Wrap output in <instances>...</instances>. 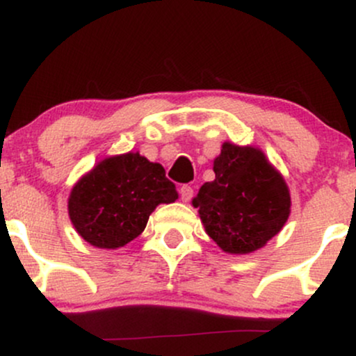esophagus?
<instances>
[{"mask_svg": "<svg viewBox=\"0 0 356 356\" xmlns=\"http://www.w3.org/2000/svg\"><path fill=\"white\" fill-rule=\"evenodd\" d=\"M192 195H194V189L189 186V184H186V186L181 187V199L182 202H189L192 199Z\"/></svg>", "mask_w": 356, "mask_h": 356, "instance_id": "esophagus-1", "label": "esophagus"}]
</instances>
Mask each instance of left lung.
Returning <instances> with one entry per match:
<instances>
[{"label":"left lung","mask_w":356,"mask_h":356,"mask_svg":"<svg viewBox=\"0 0 356 356\" xmlns=\"http://www.w3.org/2000/svg\"><path fill=\"white\" fill-rule=\"evenodd\" d=\"M216 179L192 199L207 236L227 254H249L283 229L291 195L280 170L252 145L224 142Z\"/></svg>","instance_id":"8db88e82"}]
</instances>
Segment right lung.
<instances>
[{
  "label": "right lung",
  "instance_id": "right-lung-1",
  "mask_svg": "<svg viewBox=\"0 0 356 356\" xmlns=\"http://www.w3.org/2000/svg\"><path fill=\"white\" fill-rule=\"evenodd\" d=\"M177 197L164 167L138 152H127L105 157L81 175L68 197V216L88 244L117 249L145 229L159 204Z\"/></svg>",
  "mask_w": 356,
  "mask_h": 356
}]
</instances>
